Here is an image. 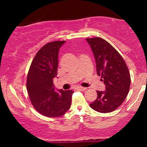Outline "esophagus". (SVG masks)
Here are the masks:
<instances>
[{
  "instance_id": "34e87169",
  "label": "esophagus",
  "mask_w": 147,
  "mask_h": 147,
  "mask_svg": "<svg viewBox=\"0 0 147 147\" xmlns=\"http://www.w3.org/2000/svg\"><path fill=\"white\" fill-rule=\"evenodd\" d=\"M77 89L79 90H87V88H84V87H82V86H79L78 88H77Z\"/></svg>"
}]
</instances>
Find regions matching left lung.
I'll return each mask as SVG.
<instances>
[{"mask_svg": "<svg viewBox=\"0 0 147 147\" xmlns=\"http://www.w3.org/2000/svg\"><path fill=\"white\" fill-rule=\"evenodd\" d=\"M86 41L95 57L97 75L106 86L104 91H97V98L90 106L99 113L112 112L124 102L129 93V70L122 57L106 40L95 37Z\"/></svg>", "mask_w": 147, "mask_h": 147, "instance_id": "left-lung-1", "label": "left lung"}]
</instances>
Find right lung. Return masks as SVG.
Instances as JSON below:
<instances>
[{
	"label": "right lung",
	"instance_id": "obj_1",
	"mask_svg": "<svg viewBox=\"0 0 147 147\" xmlns=\"http://www.w3.org/2000/svg\"><path fill=\"white\" fill-rule=\"evenodd\" d=\"M65 41L48 43L38 50L30 65L27 90L37 112L48 117L63 115L71 105L72 90H55L53 79L57 77L59 50Z\"/></svg>",
	"mask_w": 147,
	"mask_h": 147
}]
</instances>
